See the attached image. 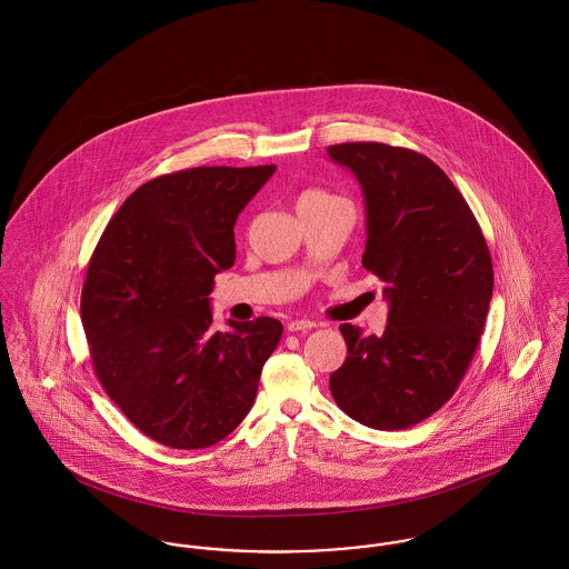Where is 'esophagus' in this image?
Here are the masks:
<instances>
[{"mask_svg": "<svg viewBox=\"0 0 569 569\" xmlns=\"http://www.w3.org/2000/svg\"><path fill=\"white\" fill-rule=\"evenodd\" d=\"M313 327H316V322H313V320H307V318H301V320H290V322H288V331H292V333L309 331V329H313Z\"/></svg>", "mask_w": 569, "mask_h": 569, "instance_id": "esophagus-1", "label": "esophagus"}]
</instances>
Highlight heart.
<instances>
[{"label": "heart", "instance_id": "obj_1", "mask_svg": "<svg viewBox=\"0 0 569 569\" xmlns=\"http://www.w3.org/2000/svg\"><path fill=\"white\" fill-rule=\"evenodd\" d=\"M333 194L325 192V190H306L301 197H299V206H309V203H318V201H325V199H331Z\"/></svg>", "mask_w": 569, "mask_h": 569}]
</instances>
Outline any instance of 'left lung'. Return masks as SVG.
I'll list each match as a JSON object with an SVG mask.
<instances>
[{
	"mask_svg": "<svg viewBox=\"0 0 569 569\" xmlns=\"http://www.w3.org/2000/svg\"><path fill=\"white\" fill-rule=\"evenodd\" d=\"M366 201L361 263L388 283V327L342 325L347 359L329 377L338 407L363 427L409 429L457 392L479 349L493 266L463 194L427 156L383 142L327 147Z\"/></svg>",
	"mask_w": 569,
	"mask_h": 569,
	"instance_id": "obj_1",
	"label": "left lung"
}]
</instances>
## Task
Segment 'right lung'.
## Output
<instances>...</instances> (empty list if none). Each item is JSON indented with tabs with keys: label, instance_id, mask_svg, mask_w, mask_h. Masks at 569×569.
<instances>
[{
	"label": "right lung",
	"instance_id": "1",
	"mask_svg": "<svg viewBox=\"0 0 569 569\" xmlns=\"http://www.w3.org/2000/svg\"><path fill=\"white\" fill-rule=\"evenodd\" d=\"M274 173L197 167L133 190L103 229L82 286V325L101 388L147 438L208 448L249 413L283 325L212 331L210 292L236 262L233 224Z\"/></svg>",
	"mask_w": 569,
	"mask_h": 569
}]
</instances>
